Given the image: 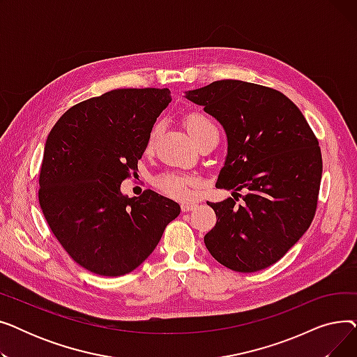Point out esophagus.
Masks as SVG:
<instances>
[{"label":"esophagus","instance_id":"1","mask_svg":"<svg viewBox=\"0 0 357 357\" xmlns=\"http://www.w3.org/2000/svg\"><path fill=\"white\" fill-rule=\"evenodd\" d=\"M195 207H197L195 202H182V204H181V208H182L183 213H185V211H192Z\"/></svg>","mask_w":357,"mask_h":357}]
</instances>
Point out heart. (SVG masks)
<instances>
[{
  "label": "heart",
  "mask_w": 357,
  "mask_h": 357,
  "mask_svg": "<svg viewBox=\"0 0 357 357\" xmlns=\"http://www.w3.org/2000/svg\"><path fill=\"white\" fill-rule=\"evenodd\" d=\"M186 128H188L190 135L192 139L202 131L208 128H215L214 124L205 117L201 112H191V114L186 117ZM158 133V126L150 131L147 146L153 143V139ZM198 185V181L194 176L190 175H178V174H163L158 178V186L167 194L169 197L176 198V199H190L194 197L195 188Z\"/></svg>",
  "instance_id": "1"
}]
</instances>
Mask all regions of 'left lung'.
Wrapping results in <instances>:
<instances>
[{
  "label": "left lung",
  "instance_id": "8db88e82",
  "mask_svg": "<svg viewBox=\"0 0 357 357\" xmlns=\"http://www.w3.org/2000/svg\"><path fill=\"white\" fill-rule=\"evenodd\" d=\"M227 135L217 188L248 190L207 202L217 222L204 237L211 256L236 272H257L282 257L308 230L323 174L318 140L282 92L236 79L186 91ZM234 197V195H233Z\"/></svg>",
  "mask_w": 357,
  "mask_h": 357
}]
</instances>
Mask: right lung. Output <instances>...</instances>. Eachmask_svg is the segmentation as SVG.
<instances>
[{"label": "right lung", "instance_id": "1", "mask_svg": "<svg viewBox=\"0 0 357 357\" xmlns=\"http://www.w3.org/2000/svg\"><path fill=\"white\" fill-rule=\"evenodd\" d=\"M171 101L167 88L112 89L70 107L50 130L40 208L62 248L92 273L135 271L181 213L178 202L152 190L133 198L120 191Z\"/></svg>", "mask_w": 357, "mask_h": 357}]
</instances>
